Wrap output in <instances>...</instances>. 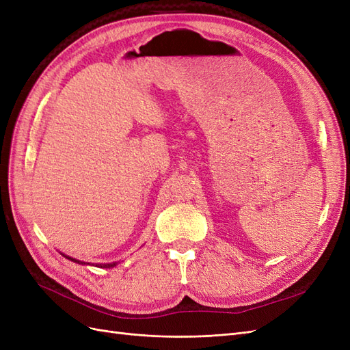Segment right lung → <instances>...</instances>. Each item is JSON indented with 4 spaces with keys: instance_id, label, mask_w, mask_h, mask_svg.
Wrapping results in <instances>:
<instances>
[{
    "instance_id": "obj_1",
    "label": "right lung",
    "mask_w": 350,
    "mask_h": 350,
    "mask_svg": "<svg viewBox=\"0 0 350 350\" xmlns=\"http://www.w3.org/2000/svg\"><path fill=\"white\" fill-rule=\"evenodd\" d=\"M62 256H64V257H66V258H68V260H71V261H74V262L81 264V266H84V264H89V262H84V261H80V260H76V258H71V257L66 256V254H62ZM116 264H118V261H113V262H103V264H96V267H102V269H111V267H115Z\"/></svg>"
}]
</instances>
